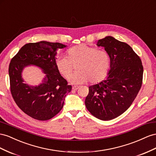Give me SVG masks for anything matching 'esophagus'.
<instances>
[{"label": "esophagus", "mask_w": 156, "mask_h": 156, "mask_svg": "<svg viewBox=\"0 0 156 156\" xmlns=\"http://www.w3.org/2000/svg\"><path fill=\"white\" fill-rule=\"evenodd\" d=\"M79 88V86H73V87H72V89L73 90H77L78 88Z\"/></svg>", "instance_id": "1"}]
</instances>
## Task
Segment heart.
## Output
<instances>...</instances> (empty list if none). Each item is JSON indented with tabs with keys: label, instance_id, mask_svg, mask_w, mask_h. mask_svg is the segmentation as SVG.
<instances>
[{
	"label": "heart",
	"instance_id": "heart-1",
	"mask_svg": "<svg viewBox=\"0 0 156 156\" xmlns=\"http://www.w3.org/2000/svg\"><path fill=\"white\" fill-rule=\"evenodd\" d=\"M76 66L77 71L69 78L72 83L81 84L87 82L96 83L107 74L109 68V56L103 50L79 44L68 50V57H56L55 65L58 71L65 78H68Z\"/></svg>",
	"mask_w": 156,
	"mask_h": 156
}]
</instances>
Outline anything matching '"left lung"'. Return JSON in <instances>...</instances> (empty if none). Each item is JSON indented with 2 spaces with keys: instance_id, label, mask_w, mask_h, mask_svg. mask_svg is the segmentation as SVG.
<instances>
[{
  "instance_id": "8db88e82",
  "label": "left lung",
  "mask_w": 156,
  "mask_h": 156,
  "mask_svg": "<svg viewBox=\"0 0 156 156\" xmlns=\"http://www.w3.org/2000/svg\"><path fill=\"white\" fill-rule=\"evenodd\" d=\"M110 58L107 78L89 87L85 99L87 109L103 121L115 118L130 106L139 92L143 77L140 57L130 46L111 36L97 42Z\"/></svg>"
}]
</instances>
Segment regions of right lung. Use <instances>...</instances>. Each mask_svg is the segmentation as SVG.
I'll return each instance as SVG.
<instances>
[{
    "label": "right lung",
    "mask_w": 156,
    "mask_h": 156,
    "mask_svg": "<svg viewBox=\"0 0 156 156\" xmlns=\"http://www.w3.org/2000/svg\"><path fill=\"white\" fill-rule=\"evenodd\" d=\"M66 47L47 41L31 43L23 46L12 58L8 69L11 94L18 106L33 119L52 118L61 111L66 94L71 90L55 65L56 50ZM30 65L39 66L45 74L38 86L27 85L21 77L23 68Z\"/></svg>",
    "instance_id": "right-lung-1"
}]
</instances>
